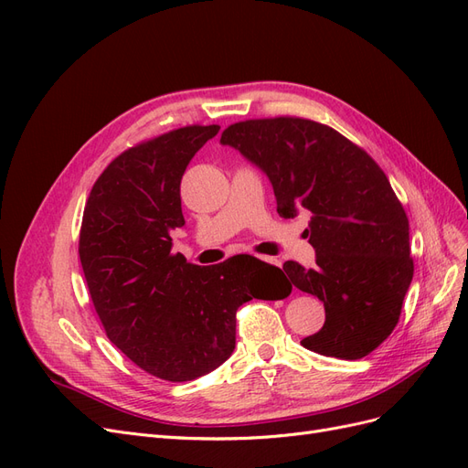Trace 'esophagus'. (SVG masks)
<instances>
[{
  "mask_svg": "<svg viewBox=\"0 0 468 468\" xmlns=\"http://www.w3.org/2000/svg\"><path fill=\"white\" fill-rule=\"evenodd\" d=\"M260 261H263V263H271V265H275V267H281V261H279V260H275V258H260Z\"/></svg>",
  "mask_w": 468,
  "mask_h": 468,
  "instance_id": "34e87169",
  "label": "esophagus"
}]
</instances>
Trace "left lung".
I'll return each instance as SVG.
<instances>
[{
	"instance_id": "left-lung-1",
	"label": "left lung",
	"mask_w": 468,
	"mask_h": 468,
	"mask_svg": "<svg viewBox=\"0 0 468 468\" xmlns=\"http://www.w3.org/2000/svg\"><path fill=\"white\" fill-rule=\"evenodd\" d=\"M220 143L263 169L281 217L313 215L306 234L316 265H282L325 308L322 330L301 344L337 359L369 356L399 324L414 277L408 217L385 172L332 126L301 117L239 121Z\"/></svg>"
}]
</instances>
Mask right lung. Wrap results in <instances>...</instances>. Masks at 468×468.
I'll return each instance as SVG.
<instances>
[{"mask_svg":"<svg viewBox=\"0 0 468 468\" xmlns=\"http://www.w3.org/2000/svg\"><path fill=\"white\" fill-rule=\"evenodd\" d=\"M218 124H189L138 143L93 183L83 208L80 261L107 337L146 373L183 382L215 371L236 346V310L285 299L281 269L253 256L218 265L172 253L186 224L179 186Z\"/></svg>","mask_w":468,"mask_h":468,"instance_id":"1","label":"right lung"}]
</instances>
